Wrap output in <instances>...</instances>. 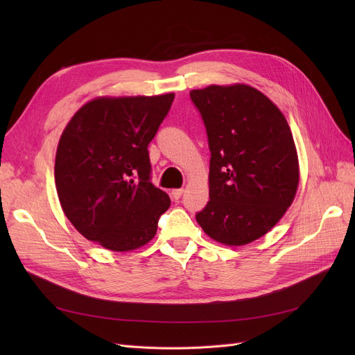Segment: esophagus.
I'll use <instances>...</instances> for the list:
<instances>
[{
    "label": "esophagus",
    "instance_id": "34e87169",
    "mask_svg": "<svg viewBox=\"0 0 355 355\" xmlns=\"http://www.w3.org/2000/svg\"><path fill=\"white\" fill-rule=\"evenodd\" d=\"M182 194H184V189H173L171 191V197H173V200H179L182 197Z\"/></svg>",
    "mask_w": 355,
    "mask_h": 355
}]
</instances>
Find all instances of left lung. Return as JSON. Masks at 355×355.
<instances>
[{"mask_svg":"<svg viewBox=\"0 0 355 355\" xmlns=\"http://www.w3.org/2000/svg\"><path fill=\"white\" fill-rule=\"evenodd\" d=\"M211 153L209 202L197 222L210 239L244 245L271 231L293 202L299 159L277 105L247 84L191 90Z\"/></svg>","mask_w":355,"mask_h":355,"instance_id":"obj_1","label":"left lung"}]
</instances>
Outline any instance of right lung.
I'll return each instance as SVG.
<instances>
[{"instance_id": "right-lung-1", "label": "right lung", "mask_w": 355, "mask_h": 355, "mask_svg": "<svg viewBox=\"0 0 355 355\" xmlns=\"http://www.w3.org/2000/svg\"><path fill=\"white\" fill-rule=\"evenodd\" d=\"M175 93L101 96L84 103L63 130L55 161L58 197L83 237L112 252H130L154 239L170 207L149 182L148 145Z\"/></svg>"}]
</instances>
